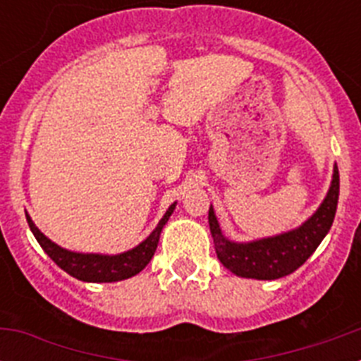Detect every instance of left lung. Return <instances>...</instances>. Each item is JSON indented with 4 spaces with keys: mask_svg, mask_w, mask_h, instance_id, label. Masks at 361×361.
<instances>
[{
    "mask_svg": "<svg viewBox=\"0 0 361 361\" xmlns=\"http://www.w3.org/2000/svg\"><path fill=\"white\" fill-rule=\"evenodd\" d=\"M340 195V175L338 166L333 168V180L327 195L318 209L305 222L295 229L279 233L273 237L257 238L250 242H235L226 237L216 220L215 209L209 206L208 222L215 251L222 266L233 275L242 279L275 280L291 275L314 253L325 235L333 226Z\"/></svg>",
    "mask_w": 361,
    "mask_h": 361,
    "instance_id": "1",
    "label": "left lung"
}]
</instances>
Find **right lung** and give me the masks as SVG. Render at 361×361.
<instances>
[{
    "mask_svg": "<svg viewBox=\"0 0 361 361\" xmlns=\"http://www.w3.org/2000/svg\"><path fill=\"white\" fill-rule=\"evenodd\" d=\"M177 202H173L170 208L166 209L164 216L159 220V224L155 226L148 237L137 244L132 250L124 251V253L117 255H103V253H79V251H70L57 245L56 242L50 240L47 235L39 231L34 220L30 219L27 212V222L30 231L34 233L36 240L43 247V251L52 258L57 266L66 271L73 279L82 280V282H119V280H126L135 276L137 273H141L148 262L152 260L153 253L157 250L159 238H161V231L166 226L168 219L173 213Z\"/></svg>",
    "mask_w": 361,
    "mask_h": 361,
    "instance_id": "obj_1",
    "label": "right lung"
}]
</instances>
